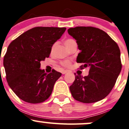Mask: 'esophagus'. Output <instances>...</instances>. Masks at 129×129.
<instances>
[{
  "label": "esophagus",
  "mask_w": 129,
  "mask_h": 129,
  "mask_svg": "<svg viewBox=\"0 0 129 129\" xmlns=\"http://www.w3.org/2000/svg\"><path fill=\"white\" fill-rule=\"evenodd\" d=\"M68 73V71L67 70H63L61 71V73L63 74H66V73Z\"/></svg>",
  "instance_id": "34e87169"
}]
</instances>
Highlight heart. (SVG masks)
Segmentation results:
<instances>
[{
	"mask_svg": "<svg viewBox=\"0 0 129 129\" xmlns=\"http://www.w3.org/2000/svg\"><path fill=\"white\" fill-rule=\"evenodd\" d=\"M74 43H76V42L73 39H67L64 41V44L65 45H66V48H68V47H70V45H71L72 44H74ZM54 48H55V45H53V47H52V52H53V51ZM62 64H63L64 66H66V67H68V66H70V62L68 61H65L62 63Z\"/></svg>",
	"mask_w": 129,
	"mask_h": 129,
	"instance_id": "heart-1",
	"label": "heart"
}]
</instances>
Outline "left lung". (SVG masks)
<instances>
[{
	"label": "left lung",
	"instance_id": "1",
	"mask_svg": "<svg viewBox=\"0 0 129 129\" xmlns=\"http://www.w3.org/2000/svg\"><path fill=\"white\" fill-rule=\"evenodd\" d=\"M76 40L81 50L77 62L83 63L81 69L88 67V75H76L70 87L72 96L85 103L105 98L114 86L122 68L119 48L110 36L98 28L77 26L68 29Z\"/></svg>",
	"mask_w": 129,
	"mask_h": 129
}]
</instances>
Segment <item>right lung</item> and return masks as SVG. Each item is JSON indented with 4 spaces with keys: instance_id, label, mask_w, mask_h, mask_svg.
I'll return each instance as SVG.
<instances>
[{
    "instance_id": "obj_1",
    "label": "right lung",
    "mask_w": 129,
    "mask_h": 129,
    "mask_svg": "<svg viewBox=\"0 0 129 129\" xmlns=\"http://www.w3.org/2000/svg\"><path fill=\"white\" fill-rule=\"evenodd\" d=\"M66 27H36L10 44L4 58L9 85L20 99L39 103L48 99L61 73L41 70V61L49 57L52 47Z\"/></svg>"
}]
</instances>
